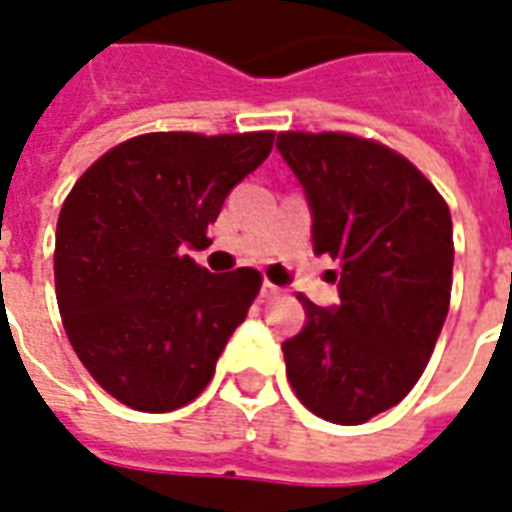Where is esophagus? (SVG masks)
<instances>
[{
  "label": "esophagus",
  "mask_w": 512,
  "mask_h": 512,
  "mask_svg": "<svg viewBox=\"0 0 512 512\" xmlns=\"http://www.w3.org/2000/svg\"><path fill=\"white\" fill-rule=\"evenodd\" d=\"M281 295V286L270 284V281H264L262 284V297H278Z\"/></svg>",
  "instance_id": "34e87169"
}]
</instances>
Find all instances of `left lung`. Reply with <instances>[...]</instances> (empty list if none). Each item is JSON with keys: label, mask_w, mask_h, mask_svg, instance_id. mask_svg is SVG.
<instances>
[{"label": "left lung", "mask_w": 512, "mask_h": 512, "mask_svg": "<svg viewBox=\"0 0 512 512\" xmlns=\"http://www.w3.org/2000/svg\"><path fill=\"white\" fill-rule=\"evenodd\" d=\"M314 215V253L339 262V306L306 295V328L286 339L297 400L333 424H361L422 378L452 292V217L413 162L347 132H281Z\"/></svg>", "instance_id": "1"}]
</instances>
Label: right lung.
Masks as SVG:
<instances>
[{
  "label": "right lung",
  "instance_id": "1",
  "mask_svg": "<svg viewBox=\"0 0 512 512\" xmlns=\"http://www.w3.org/2000/svg\"><path fill=\"white\" fill-rule=\"evenodd\" d=\"M273 140L275 132L137 134L68 192L54 242L60 317L93 380L134 411L195 400L248 317L262 273H209L184 248L212 242L206 228Z\"/></svg>",
  "mask_w": 512,
  "mask_h": 512
}]
</instances>
